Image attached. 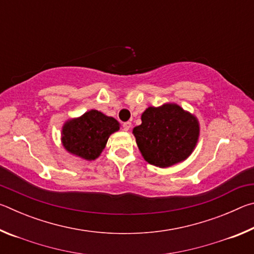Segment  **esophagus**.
Here are the masks:
<instances>
[{"mask_svg": "<svg viewBox=\"0 0 254 254\" xmlns=\"http://www.w3.org/2000/svg\"><path fill=\"white\" fill-rule=\"evenodd\" d=\"M123 130L124 131H128L131 128V127H132V124H131V122H124L123 124Z\"/></svg>", "mask_w": 254, "mask_h": 254, "instance_id": "1", "label": "esophagus"}]
</instances>
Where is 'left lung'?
<instances>
[{
  "label": "left lung",
  "mask_w": 254,
  "mask_h": 254,
  "mask_svg": "<svg viewBox=\"0 0 254 254\" xmlns=\"http://www.w3.org/2000/svg\"><path fill=\"white\" fill-rule=\"evenodd\" d=\"M133 135L144 160L159 168H168L190 156L198 142V119L176 103L149 106L141 115Z\"/></svg>",
  "instance_id": "obj_1"
}]
</instances>
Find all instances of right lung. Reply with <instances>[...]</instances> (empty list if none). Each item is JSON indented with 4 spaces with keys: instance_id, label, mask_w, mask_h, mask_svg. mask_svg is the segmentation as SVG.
<instances>
[{
    "instance_id": "right-lung-1",
    "label": "right lung",
    "mask_w": 254,
    "mask_h": 254,
    "mask_svg": "<svg viewBox=\"0 0 254 254\" xmlns=\"http://www.w3.org/2000/svg\"><path fill=\"white\" fill-rule=\"evenodd\" d=\"M112 117L97 110L86 112L78 118L68 119L62 127V144L68 153L92 161L101 156L111 134L120 130Z\"/></svg>"
}]
</instances>
